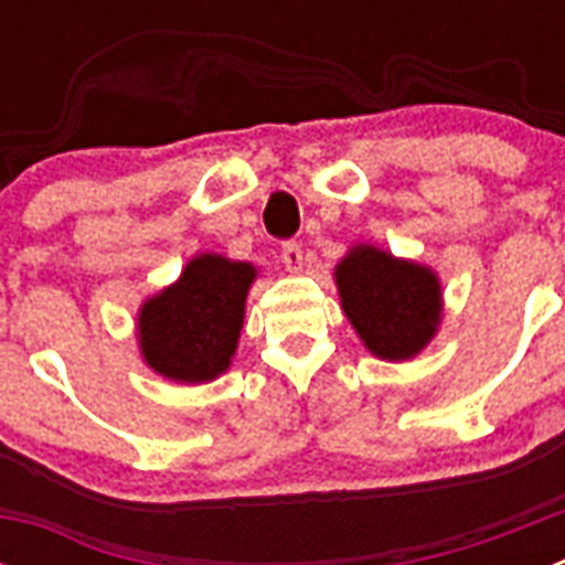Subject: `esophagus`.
I'll return each instance as SVG.
<instances>
[{
    "instance_id": "1",
    "label": "esophagus",
    "mask_w": 565,
    "mask_h": 565,
    "mask_svg": "<svg viewBox=\"0 0 565 565\" xmlns=\"http://www.w3.org/2000/svg\"><path fill=\"white\" fill-rule=\"evenodd\" d=\"M282 263H286L288 271H302V246H299L297 239L282 243Z\"/></svg>"
}]
</instances>
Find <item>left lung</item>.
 Returning a JSON list of instances; mask_svg holds the SVG:
<instances>
[{"mask_svg": "<svg viewBox=\"0 0 565 565\" xmlns=\"http://www.w3.org/2000/svg\"><path fill=\"white\" fill-rule=\"evenodd\" d=\"M342 308L376 356L402 362L430 342L441 313V288L430 268L356 246L337 266Z\"/></svg>", "mask_w": 565, "mask_h": 565, "instance_id": "8db88e82", "label": "left lung"}]
</instances>
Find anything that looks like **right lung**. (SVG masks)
<instances>
[{
    "mask_svg": "<svg viewBox=\"0 0 565 565\" xmlns=\"http://www.w3.org/2000/svg\"><path fill=\"white\" fill-rule=\"evenodd\" d=\"M254 277L248 263L214 254L192 259L174 286L141 308L138 328L149 367L189 384L221 376L237 348Z\"/></svg>",
    "mask_w": 565,
    "mask_h": 565,
    "instance_id": "1",
    "label": "right lung"
}]
</instances>
